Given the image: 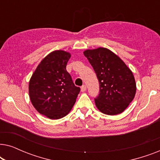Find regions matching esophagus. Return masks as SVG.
I'll use <instances>...</instances> for the list:
<instances>
[{"mask_svg":"<svg viewBox=\"0 0 160 160\" xmlns=\"http://www.w3.org/2000/svg\"><path fill=\"white\" fill-rule=\"evenodd\" d=\"M87 90V87L86 85H83V86H82V87H81V91L82 92H84Z\"/></svg>","mask_w":160,"mask_h":160,"instance_id":"esophagus-1","label":"esophagus"}]
</instances>
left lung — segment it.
Segmentation results:
<instances>
[{
	"instance_id": "obj_1",
	"label": "left lung",
	"mask_w": 160,
	"mask_h": 160,
	"mask_svg": "<svg viewBox=\"0 0 160 160\" xmlns=\"http://www.w3.org/2000/svg\"><path fill=\"white\" fill-rule=\"evenodd\" d=\"M84 54L100 84L99 95L95 98L97 108L107 115L123 112L136 92L132 71L119 57L106 48L86 50Z\"/></svg>"
}]
</instances>
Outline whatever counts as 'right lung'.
I'll return each mask as SVG.
<instances>
[{"label":"right lung","instance_id":"right-lung-1","mask_svg":"<svg viewBox=\"0 0 160 160\" xmlns=\"http://www.w3.org/2000/svg\"><path fill=\"white\" fill-rule=\"evenodd\" d=\"M68 52L57 50L41 61L29 83L32 104L51 119L64 117L71 110L80 92L66 70Z\"/></svg>","mask_w":160,"mask_h":160}]
</instances>
